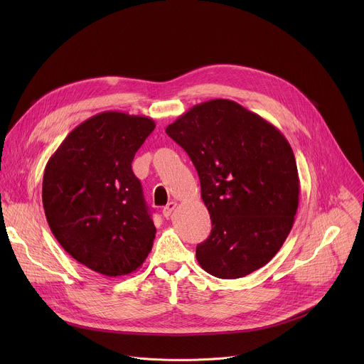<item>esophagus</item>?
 <instances>
[{"label":"esophagus","instance_id":"34e87169","mask_svg":"<svg viewBox=\"0 0 364 364\" xmlns=\"http://www.w3.org/2000/svg\"><path fill=\"white\" fill-rule=\"evenodd\" d=\"M176 207H177V203H176V201H170V203L164 207V209H163V216H164L166 219H168V218L171 216V213L174 212Z\"/></svg>","mask_w":364,"mask_h":364}]
</instances>
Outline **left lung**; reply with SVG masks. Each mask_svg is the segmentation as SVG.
<instances>
[{"label": "left lung", "instance_id": "left-lung-1", "mask_svg": "<svg viewBox=\"0 0 364 364\" xmlns=\"http://www.w3.org/2000/svg\"><path fill=\"white\" fill-rule=\"evenodd\" d=\"M193 161L212 233L200 267L236 279L267 265L288 237L299 200L292 148L278 128L229 99L193 107L166 129Z\"/></svg>", "mask_w": 364, "mask_h": 364}]
</instances>
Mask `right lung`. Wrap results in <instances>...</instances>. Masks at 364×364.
<instances>
[{"mask_svg": "<svg viewBox=\"0 0 364 364\" xmlns=\"http://www.w3.org/2000/svg\"><path fill=\"white\" fill-rule=\"evenodd\" d=\"M154 128L146 117L100 112L77 125L44 168L51 233L79 264L105 277L135 272L152 247L155 226L131 164Z\"/></svg>", "mask_w": 364, "mask_h": 364, "instance_id": "add662e5", "label": "right lung"}]
</instances>
